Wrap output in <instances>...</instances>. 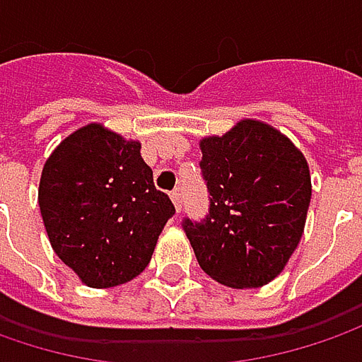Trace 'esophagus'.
<instances>
[{
    "instance_id": "1",
    "label": "esophagus",
    "mask_w": 362,
    "mask_h": 362,
    "mask_svg": "<svg viewBox=\"0 0 362 362\" xmlns=\"http://www.w3.org/2000/svg\"><path fill=\"white\" fill-rule=\"evenodd\" d=\"M170 199H172V202H174L176 211L180 213V209H182V192H180V188H174V190L170 192Z\"/></svg>"
}]
</instances>
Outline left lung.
<instances>
[{
	"label": "left lung",
	"instance_id": "obj_1",
	"mask_svg": "<svg viewBox=\"0 0 362 362\" xmlns=\"http://www.w3.org/2000/svg\"><path fill=\"white\" fill-rule=\"evenodd\" d=\"M209 213L182 229L201 268L217 283L256 288L288 262L305 227L311 180L303 153L276 129L242 120L201 141Z\"/></svg>",
	"mask_w": 362,
	"mask_h": 362
}]
</instances>
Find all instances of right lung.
<instances>
[{
  "mask_svg": "<svg viewBox=\"0 0 362 362\" xmlns=\"http://www.w3.org/2000/svg\"><path fill=\"white\" fill-rule=\"evenodd\" d=\"M38 204L54 254L88 287L141 274L176 209L153 184L137 141L88 124L47 160Z\"/></svg>",
  "mask_w": 362,
  "mask_h": 362,
  "instance_id": "obj_1",
  "label": "right lung"
}]
</instances>
